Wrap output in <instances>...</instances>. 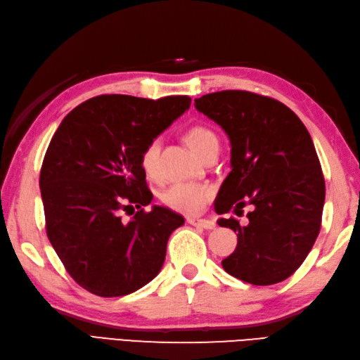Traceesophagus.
Masks as SVG:
<instances>
[{"label": "esophagus", "instance_id": "esophagus-1", "mask_svg": "<svg viewBox=\"0 0 360 360\" xmlns=\"http://www.w3.org/2000/svg\"><path fill=\"white\" fill-rule=\"evenodd\" d=\"M186 222L197 229H205V230H214L216 224L212 221H207V219H199V217H188Z\"/></svg>", "mask_w": 360, "mask_h": 360}]
</instances>
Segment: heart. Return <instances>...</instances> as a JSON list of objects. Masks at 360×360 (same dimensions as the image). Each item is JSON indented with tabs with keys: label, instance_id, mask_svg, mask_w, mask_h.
Here are the masks:
<instances>
[{
	"label": "heart",
	"instance_id": "1",
	"mask_svg": "<svg viewBox=\"0 0 360 360\" xmlns=\"http://www.w3.org/2000/svg\"><path fill=\"white\" fill-rule=\"evenodd\" d=\"M186 143L191 149L195 152V155H202L205 149H208L211 144L217 143L216 135L203 126L191 127L186 131ZM157 153H158V143L152 141L148 148L144 149L141 155V165L143 169L152 174L155 169L157 163ZM212 191L207 185H200V183H177L167 188L163 193V202L167 208H171L181 214H197L203 210L205 205L211 199Z\"/></svg>",
	"mask_w": 360,
	"mask_h": 360
}]
</instances>
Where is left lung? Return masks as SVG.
<instances>
[{
	"label": "left lung",
	"mask_w": 360,
	"mask_h": 360,
	"mask_svg": "<svg viewBox=\"0 0 360 360\" xmlns=\"http://www.w3.org/2000/svg\"><path fill=\"white\" fill-rule=\"evenodd\" d=\"M230 139V166L214 210L225 214L248 205V224L221 217L238 233V247L222 261L226 274L269 285L302 266L319 236L325 180L312 138L281 102L250 91H217L194 101Z\"/></svg>",
	"instance_id": "obj_1"
}]
</instances>
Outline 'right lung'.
<instances>
[{"label":"right lung","instance_id":"obj_1","mask_svg":"<svg viewBox=\"0 0 360 360\" xmlns=\"http://www.w3.org/2000/svg\"><path fill=\"white\" fill-rule=\"evenodd\" d=\"M189 105L188 96L104 94L70 112L51 139L40 172L48 239L94 295H129L163 267L167 239L185 219L157 205L129 222L120 212L152 202L141 155Z\"/></svg>","mask_w":360,"mask_h":360}]
</instances>
